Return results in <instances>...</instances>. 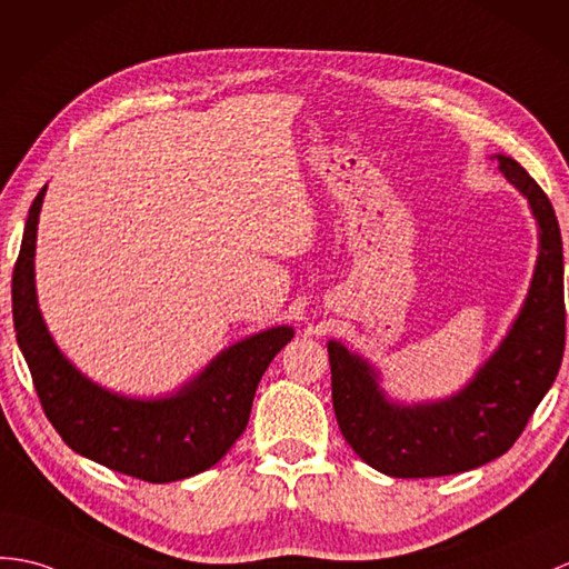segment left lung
Masks as SVG:
<instances>
[{
    "instance_id": "1",
    "label": "left lung",
    "mask_w": 569,
    "mask_h": 569,
    "mask_svg": "<svg viewBox=\"0 0 569 569\" xmlns=\"http://www.w3.org/2000/svg\"><path fill=\"white\" fill-rule=\"evenodd\" d=\"M499 171L538 224V259L519 315L490 359L441 400H392L380 371L337 339L327 341L339 429L363 463L390 478H441L505 456L560 371L565 351L562 237L543 189L507 154Z\"/></svg>"
}]
</instances>
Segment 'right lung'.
Wrapping results in <instances>:
<instances>
[{
    "instance_id": "obj_1",
    "label": "right lung",
    "mask_w": 569,
    "mask_h": 569,
    "mask_svg": "<svg viewBox=\"0 0 569 569\" xmlns=\"http://www.w3.org/2000/svg\"><path fill=\"white\" fill-rule=\"evenodd\" d=\"M48 187L38 191L11 279L17 341L46 417L74 453L144 482H174L213 468L247 429L259 380L296 329H261L157 398H130L87 378L48 332L36 296V237Z\"/></svg>"
}]
</instances>
